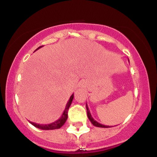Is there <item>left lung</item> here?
<instances>
[{"label": "left lung", "mask_w": 157, "mask_h": 157, "mask_svg": "<svg viewBox=\"0 0 157 157\" xmlns=\"http://www.w3.org/2000/svg\"><path fill=\"white\" fill-rule=\"evenodd\" d=\"M86 110H87L88 118L89 119V120H90V121H91V122L94 125L96 126V127H100V128H110V127H111V126H109V125H102V124L99 123L98 122H97L95 120H94V118L92 117V116H91V113H90V111H89V107H88V105H87V103H86Z\"/></svg>", "instance_id": "1"}]
</instances>
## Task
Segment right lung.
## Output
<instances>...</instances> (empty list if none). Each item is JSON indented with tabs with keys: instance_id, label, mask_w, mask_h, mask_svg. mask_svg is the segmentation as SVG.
<instances>
[{
	"instance_id": "obj_1",
	"label": "right lung",
	"mask_w": 157,
	"mask_h": 157,
	"mask_svg": "<svg viewBox=\"0 0 157 157\" xmlns=\"http://www.w3.org/2000/svg\"><path fill=\"white\" fill-rule=\"evenodd\" d=\"M42 46H40L37 48L36 50L39 49L40 48H41ZM74 98V94H71V96L70 97L69 100L66 104V108H65L63 113L62 116L60 117V118H59L57 121H55L54 122H52L50 124H45V125H43V124H37L35 123V122H29L32 125H33L35 127L37 128L40 129H42V130H54V129H58L62 127L63 125H64V123L66 122V120L68 118V110L69 109L70 105H71V102H72Z\"/></svg>"
}]
</instances>
